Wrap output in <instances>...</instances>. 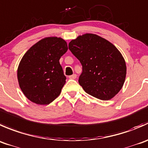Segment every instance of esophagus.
Wrapping results in <instances>:
<instances>
[{
  "instance_id": "1",
  "label": "esophagus",
  "mask_w": 148,
  "mask_h": 148,
  "mask_svg": "<svg viewBox=\"0 0 148 148\" xmlns=\"http://www.w3.org/2000/svg\"><path fill=\"white\" fill-rule=\"evenodd\" d=\"M76 77H77L76 74H73V75H70L69 78L70 79H75Z\"/></svg>"
}]
</instances>
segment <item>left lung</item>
<instances>
[{"instance_id": "1", "label": "left lung", "mask_w": 148, "mask_h": 148, "mask_svg": "<svg viewBox=\"0 0 148 148\" xmlns=\"http://www.w3.org/2000/svg\"><path fill=\"white\" fill-rule=\"evenodd\" d=\"M68 46L83 66L78 83L83 90L101 100L114 97L127 74L125 60L119 49L104 38L89 33L71 40Z\"/></svg>"}]
</instances>
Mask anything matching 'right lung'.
<instances>
[{"label": "right lung", "mask_w": 148, "mask_h": 148, "mask_svg": "<svg viewBox=\"0 0 148 148\" xmlns=\"http://www.w3.org/2000/svg\"><path fill=\"white\" fill-rule=\"evenodd\" d=\"M68 49L63 39L48 36L24 54L18 65L17 77L20 88L29 100L47 105L60 94L66 77L59 60Z\"/></svg>", "instance_id": "1"}]
</instances>
